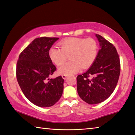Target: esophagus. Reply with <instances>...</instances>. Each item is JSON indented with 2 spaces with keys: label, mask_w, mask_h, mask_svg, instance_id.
<instances>
[{
  "label": "esophagus",
  "mask_w": 135,
  "mask_h": 135,
  "mask_svg": "<svg viewBox=\"0 0 135 135\" xmlns=\"http://www.w3.org/2000/svg\"><path fill=\"white\" fill-rule=\"evenodd\" d=\"M62 77L64 79H67V75H64L63 74L62 76Z\"/></svg>",
  "instance_id": "1"
}]
</instances>
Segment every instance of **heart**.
Segmentation results:
<instances>
[{
	"mask_svg": "<svg viewBox=\"0 0 135 135\" xmlns=\"http://www.w3.org/2000/svg\"><path fill=\"white\" fill-rule=\"evenodd\" d=\"M61 48L52 47L49 55L52 62L59 65L67 60L70 61L59 67L58 72L64 75L76 74L81 69L89 68L95 62L98 55V44L92 38L70 37L59 43Z\"/></svg>",
	"mask_w": 135,
	"mask_h": 135,
	"instance_id": "b5f03b06",
	"label": "heart"
}]
</instances>
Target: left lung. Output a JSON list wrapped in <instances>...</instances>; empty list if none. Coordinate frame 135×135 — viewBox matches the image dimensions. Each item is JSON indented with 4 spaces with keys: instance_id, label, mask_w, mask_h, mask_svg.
Instances as JSON below:
<instances>
[{
    "instance_id": "1",
    "label": "left lung",
    "mask_w": 135,
    "mask_h": 135,
    "mask_svg": "<svg viewBox=\"0 0 135 135\" xmlns=\"http://www.w3.org/2000/svg\"><path fill=\"white\" fill-rule=\"evenodd\" d=\"M96 36L100 46L97 58L89 69L77 77L79 97L89 104L100 103L110 97L120 73V58L115 46L102 36Z\"/></svg>"
}]
</instances>
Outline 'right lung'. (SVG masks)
Segmentation results:
<instances>
[{
	"mask_svg": "<svg viewBox=\"0 0 135 135\" xmlns=\"http://www.w3.org/2000/svg\"><path fill=\"white\" fill-rule=\"evenodd\" d=\"M58 37L36 38L19 55L16 76L27 99L40 107H51L62 95L64 79L61 76L48 79L56 70L49 55Z\"/></svg>",
	"mask_w": 135,
	"mask_h": 135,
	"instance_id": "obj_1",
	"label": "right lung"
}]
</instances>
